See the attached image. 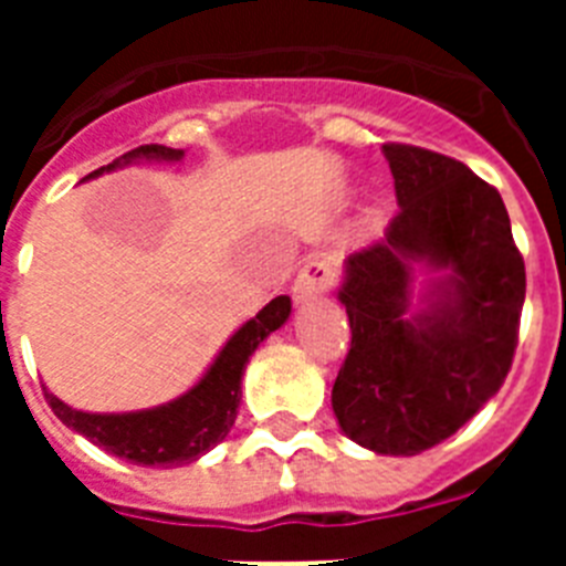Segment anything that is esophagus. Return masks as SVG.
Masks as SVG:
<instances>
[{
	"label": "esophagus",
	"mask_w": 566,
	"mask_h": 566,
	"mask_svg": "<svg viewBox=\"0 0 566 566\" xmlns=\"http://www.w3.org/2000/svg\"><path fill=\"white\" fill-rule=\"evenodd\" d=\"M334 283V269L328 266L323 258L306 260V266L300 269L297 277H294L292 294L297 303H308V300L319 297Z\"/></svg>",
	"instance_id": "1"
}]
</instances>
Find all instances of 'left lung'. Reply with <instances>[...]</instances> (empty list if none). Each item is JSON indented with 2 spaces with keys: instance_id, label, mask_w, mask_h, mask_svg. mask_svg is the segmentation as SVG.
<instances>
[{
  "instance_id": "8db88e82",
  "label": "left lung",
  "mask_w": 566,
  "mask_h": 566,
  "mask_svg": "<svg viewBox=\"0 0 566 566\" xmlns=\"http://www.w3.org/2000/svg\"><path fill=\"white\" fill-rule=\"evenodd\" d=\"M382 155L399 212L343 260L352 352L332 408L352 442L417 457L499 394L527 283L496 189L431 149L385 144Z\"/></svg>"
}]
</instances>
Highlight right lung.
<instances>
[{"label": "right lung", "mask_w": 566, "mask_h": 566, "mask_svg": "<svg viewBox=\"0 0 566 566\" xmlns=\"http://www.w3.org/2000/svg\"><path fill=\"white\" fill-rule=\"evenodd\" d=\"M181 158L184 149L144 144L133 153L115 158L107 167L90 172L84 181L98 178L104 172H115V169L133 167V164H178ZM289 314H292L289 294H280L272 303H266L221 345V352L214 354L207 371L189 391L164 405H153V408H142V411L93 413L62 402L48 388H44V399L67 428L82 433L84 439H90L113 457L144 464V468H175V464L195 462L227 439L229 428L238 417L240 377L247 371L249 357L258 352V345L269 334L286 326Z\"/></svg>", "instance_id": "1"}]
</instances>
